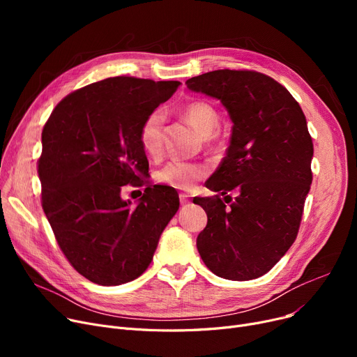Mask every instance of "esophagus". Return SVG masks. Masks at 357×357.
Here are the masks:
<instances>
[{"label": "esophagus", "mask_w": 357, "mask_h": 357, "mask_svg": "<svg viewBox=\"0 0 357 357\" xmlns=\"http://www.w3.org/2000/svg\"><path fill=\"white\" fill-rule=\"evenodd\" d=\"M179 201H181V205H186V204H190V197L181 192L179 194Z\"/></svg>", "instance_id": "1"}]
</instances>
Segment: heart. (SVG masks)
<instances>
[{"instance_id":"obj_1","label":"heart","mask_w":357,"mask_h":357,"mask_svg":"<svg viewBox=\"0 0 357 357\" xmlns=\"http://www.w3.org/2000/svg\"><path fill=\"white\" fill-rule=\"evenodd\" d=\"M183 114L190 124L197 130V133L208 139L220 127L218 111L207 101H194L183 109ZM165 121V114L162 109H156L150 114L140 130V143L144 152L149 155H156L162 146V127ZM205 169L199 165L174 160L169 162L158 172V179L166 185L175 186L179 190H190L195 181L202 178Z\"/></svg>"}]
</instances>
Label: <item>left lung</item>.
<instances>
[{"mask_svg":"<svg viewBox=\"0 0 357 357\" xmlns=\"http://www.w3.org/2000/svg\"><path fill=\"white\" fill-rule=\"evenodd\" d=\"M185 84L218 100L233 121L227 155L207 188L237 195H227L230 208L218 195L194 198L208 217L197 249L217 276L256 279L278 264L298 234L312 182L305 116L285 86L259 72L221 69Z\"/></svg>","mask_w":357,"mask_h":357,"instance_id":"8db88e82","label":"left lung"}]
</instances>
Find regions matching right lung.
I'll list each match as a JSON object with an SVG mask.
<instances>
[{
    "instance_id": "right-lung-1",
    "label": "right lung",
    "mask_w": 357,
    "mask_h": 357,
    "mask_svg": "<svg viewBox=\"0 0 357 357\" xmlns=\"http://www.w3.org/2000/svg\"><path fill=\"white\" fill-rule=\"evenodd\" d=\"M181 82L114 77L65 97L42 133V205L70 265L112 287L139 278L179 208L175 188L155 185L136 202L121 188L149 175L144 120Z\"/></svg>"
}]
</instances>
